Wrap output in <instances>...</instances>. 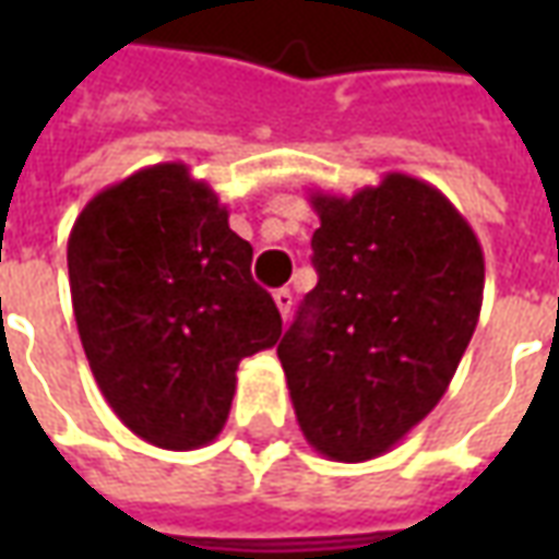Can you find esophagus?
I'll use <instances>...</instances> for the list:
<instances>
[{
  "mask_svg": "<svg viewBox=\"0 0 559 559\" xmlns=\"http://www.w3.org/2000/svg\"><path fill=\"white\" fill-rule=\"evenodd\" d=\"M275 305H278L281 317L287 320V317H290V311H293V293L287 290V287H281V290H275Z\"/></svg>",
  "mask_w": 559,
  "mask_h": 559,
  "instance_id": "obj_1",
  "label": "esophagus"
}]
</instances>
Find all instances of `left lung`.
<instances>
[{"label": "left lung", "mask_w": 559, "mask_h": 559, "mask_svg": "<svg viewBox=\"0 0 559 559\" xmlns=\"http://www.w3.org/2000/svg\"><path fill=\"white\" fill-rule=\"evenodd\" d=\"M317 287L278 359L305 440L329 461L386 455L443 399L479 323L485 257L443 191L386 173L311 191Z\"/></svg>", "instance_id": "1"}]
</instances>
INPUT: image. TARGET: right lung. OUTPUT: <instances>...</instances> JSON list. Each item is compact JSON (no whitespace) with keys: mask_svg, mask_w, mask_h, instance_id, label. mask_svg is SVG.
I'll list each match as a JSON object with an SVG mask.
<instances>
[{"mask_svg":"<svg viewBox=\"0 0 559 559\" xmlns=\"http://www.w3.org/2000/svg\"><path fill=\"white\" fill-rule=\"evenodd\" d=\"M188 164L131 173L83 206L68 281L83 353L140 440L188 452L227 421L236 368L275 347L281 314L251 278L254 248Z\"/></svg>","mask_w":559,"mask_h":559,"instance_id":"obj_1","label":"right lung"}]
</instances>
